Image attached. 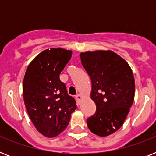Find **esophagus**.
I'll return each mask as SVG.
<instances>
[{
	"label": "esophagus",
	"mask_w": 156,
	"mask_h": 156,
	"mask_svg": "<svg viewBox=\"0 0 156 156\" xmlns=\"http://www.w3.org/2000/svg\"><path fill=\"white\" fill-rule=\"evenodd\" d=\"M75 98H76V100H77V101H78V102H80L81 100H82V95H79V94H78V95H76Z\"/></svg>",
	"instance_id": "34e87169"
}]
</instances>
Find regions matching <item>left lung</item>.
<instances>
[{"label": "left lung", "mask_w": 156, "mask_h": 156, "mask_svg": "<svg viewBox=\"0 0 156 156\" xmlns=\"http://www.w3.org/2000/svg\"><path fill=\"white\" fill-rule=\"evenodd\" d=\"M80 58L90 78V97L96 105L95 114L87 120L88 128L98 136H108L121 128L133 104V72L123 58L109 50L82 52Z\"/></svg>", "instance_id": "left-lung-1"}]
</instances>
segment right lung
I'll use <instances>...</instances> for the list:
<instances>
[{
    "label": "right lung",
    "instance_id": "obj_1",
    "mask_svg": "<svg viewBox=\"0 0 156 156\" xmlns=\"http://www.w3.org/2000/svg\"><path fill=\"white\" fill-rule=\"evenodd\" d=\"M72 56L63 48L40 52L28 66L23 79V99L34 126L40 133L53 138L68 126L76 101L68 95L60 73Z\"/></svg>",
    "mask_w": 156,
    "mask_h": 156
}]
</instances>
